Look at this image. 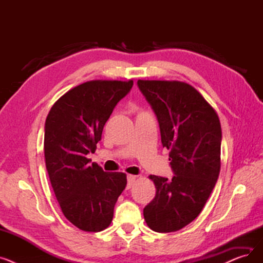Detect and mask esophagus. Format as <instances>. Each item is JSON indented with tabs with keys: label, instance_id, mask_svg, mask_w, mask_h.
Returning <instances> with one entry per match:
<instances>
[{
	"label": "esophagus",
	"instance_id": "34e87169",
	"mask_svg": "<svg viewBox=\"0 0 263 263\" xmlns=\"http://www.w3.org/2000/svg\"><path fill=\"white\" fill-rule=\"evenodd\" d=\"M136 180V176L134 175H128V184H127V189H131V186L134 184Z\"/></svg>",
	"mask_w": 263,
	"mask_h": 263
}]
</instances>
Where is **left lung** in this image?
<instances>
[{
	"label": "left lung",
	"mask_w": 263,
	"mask_h": 263,
	"mask_svg": "<svg viewBox=\"0 0 263 263\" xmlns=\"http://www.w3.org/2000/svg\"><path fill=\"white\" fill-rule=\"evenodd\" d=\"M137 85L157 115L175 173L171 180L149 176L157 192L144 217L154 231H177L199 215L217 181L222 128L216 110L187 83L139 80Z\"/></svg>",
	"instance_id": "1"
}]
</instances>
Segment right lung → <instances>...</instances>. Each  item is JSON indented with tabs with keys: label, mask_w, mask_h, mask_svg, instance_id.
Masks as SVG:
<instances>
[{
	"label": "right lung",
	"mask_w": 263,
	"mask_h": 263,
	"mask_svg": "<svg viewBox=\"0 0 263 263\" xmlns=\"http://www.w3.org/2000/svg\"><path fill=\"white\" fill-rule=\"evenodd\" d=\"M133 81L93 80L73 87L53 104L45 124V159L65 217L81 230L98 232L112 223L127 175L91 163L105 122Z\"/></svg>",
	"instance_id": "right-lung-1"
}]
</instances>
